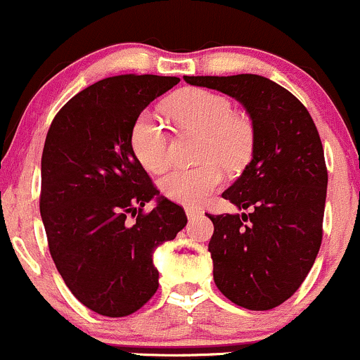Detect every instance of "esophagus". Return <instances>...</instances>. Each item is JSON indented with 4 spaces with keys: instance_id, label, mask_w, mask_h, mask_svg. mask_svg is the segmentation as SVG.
Here are the masks:
<instances>
[{
    "instance_id": "obj_1",
    "label": "esophagus",
    "mask_w": 360,
    "mask_h": 360,
    "mask_svg": "<svg viewBox=\"0 0 360 360\" xmlns=\"http://www.w3.org/2000/svg\"><path fill=\"white\" fill-rule=\"evenodd\" d=\"M185 212H187L188 219H195V218H199L204 211L199 210V207H185Z\"/></svg>"
}]
</instances>
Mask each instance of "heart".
<instances>
[{
  "mask_svg": "<svg viewBox=\"0 0 360 360\" xmlns=\"http://www.w3.org/2000/svg\"><path fill=\"white\" fill-rule=\"evenodd\" d=\"M169 117L187 129L202 132L200 158L210 160L194 168H175L160 180L161 192L175 202H202L221 185L223 169H237L252 150V129L245 120L235 117L225 96L204 89H188L173 96L166 104ZM132 149L139 163L158 173L169 163V134L154 111L139 115L132 127Z\"/></svg>",
  "mask_w": 360,
  "mask_h": 360,
  "instance_id": "1",
  "label": "heart"
}]
</instances>
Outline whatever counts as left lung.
<instances>
[{"label":"left lung","instance_id":"obj_1","mask_svg":"<svg viewBox=\"0 0 360 360\" xmlns=\"http://www.w3.org/2000/svg\"><path fill=\"white\" fill-rule=\"evenodd\" d=\"M237 99L252 122V160L223 199L249 214H207L212 276L219 292L250 311L290 299L311 271L323 238L328 172L305 106L266 77H184Z\"/></svg>","mask_w":360,"mask_h":360}]
</instances>
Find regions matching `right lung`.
I'll use <instances>...</instances> for the list:
<instances>
[{"label":"right lung","mask_w":360,"mask_h":360,"mask_svg":"<svg viewBox=\"0 0 360 360\" xmlns=\"http://www.w3.org/2000/svg\"><path fill=\"white\" fill-rule=\"evenodd\" d=\"M176 77L118 75L92 84L53 120L41 161V218L70 292L91 311L122 318L158 290L153 254L187 225L135 158L132 127ZM154 198L157 207L142 213ZM134 217V220H130Z\"/></svg>","instance_id":"obj_1"}]
</instances>
